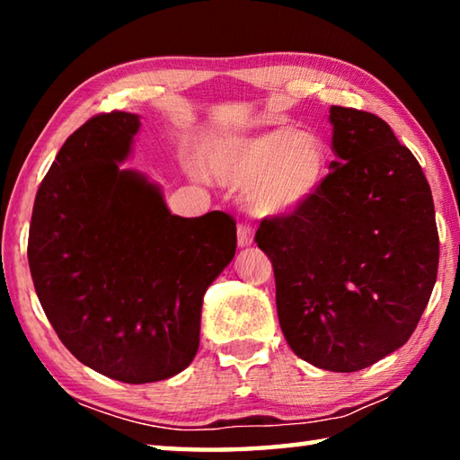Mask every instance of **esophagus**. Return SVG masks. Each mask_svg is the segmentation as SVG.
I'll return each instance as SVG.
<instances>
[{
  "instance_id": "1",
  "label": "esophagus",
  "mask_w": 460,
  "mask_h": 460,
  "mask_svg": "<svg viewBox=\"0 0 460 460\" xmlns=\"http://www.w3.org/2000/svg\"><path fill=\"white\" fill-rule=\"evenodd\" d=\"M237 243H239V247H247L253 243V229L249 227L247 223L237 225Z\"/></svg>"
}]
</instances>
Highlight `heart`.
I'll return each instance as SVG.
<instances>
[{"mask_svg":"<svg viewBox=\"0 0 460 460\" xmlns=\"http://www.w3.org/2000/svg\"><path fill=\"white\" fill-rule=\"evenodd\" d=\"M211 178L245 189L247 202L261 217L296 213L316 197L326 178L324 144L292 126L215 139L205 154Z\"/></svg>","mask_w":460,"mask_h":460,"instance_id":"1","label":"heart"}]
</instances>
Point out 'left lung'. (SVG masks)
<instances>
[{
    "mask_svg": "<svg viewBox=\"0 0 460 460\" xmlns=\"http://www.w3.org/2000/svg\"><path fill=\"white\" fill-rule=\"evenodd\" d=\"M332 152L321 190L260 223L276 306L292 351L351 373L408 342L438 274L430 184L377 115L331 107Z\"/></svg>",
    "mask_w": 460,
    "mask_h": 460,
    "instance_id": "1",
    "label": "left lung"
}]
</instances>
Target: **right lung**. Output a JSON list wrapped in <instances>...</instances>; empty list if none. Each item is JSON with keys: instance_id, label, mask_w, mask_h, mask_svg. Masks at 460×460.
<instances>
[{"instance_id": "add662e5", "label": "right lung", "mask_w": 460, "mask_h": 460, "mask_svg": "<svg viewBox=\"0 0 460 460\" xmlns=\"http://www.w3.org/2000/svg\"><path fill=\"white\" fill-rule=\"evenodd\" d=\"M134 113H99L68 136L36 192L28 261L68 351L101 376L152 384L199 351L202 296L237 247L233 217L168 211L160 186L123 170Z\"/></svg>"}]
</instances>
